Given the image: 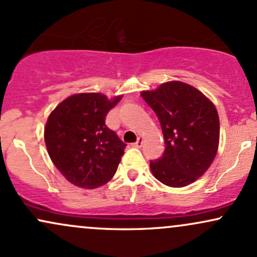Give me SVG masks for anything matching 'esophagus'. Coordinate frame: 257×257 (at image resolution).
<instances>
[{"label":"esophagus","instance_id":"34e87169","mask_svg":"<svg viewBox=\"0 0 257 257\" xmlns=\"http://www.w3.org/2000/svg\"><path fill=\"white\" fill-rule=\"evenodd\" d=\"M143 143H144L143 138H139L138 140L135 141L134 144H133V146H135V147H141V146H143Z\"/></svg>","mask_w":257,"mask_h":257}]
</instances>
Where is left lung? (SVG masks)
Returning a JSON list of instances; mask_svg holds the SVG:
<instances>
[{
  "label": "left lung",
  "mask_w": 257,
  "mask_h": 257,
  "mask_svg": "<svg viewBox=\"0 0 257 257\" xmlns=\"http://www.w3.org/2000/svg\"><path fill=\"white\" fill-rule=\"evenodd\" d=\"M141 96L157 114L166 144L162 157L150 161L153 176L170 187L192 184L208 170L219 147L220 122L214 104L179 81L143 91Z\"/></svg>",
  "instance_id": "left-lung-1"
}]
</instances>
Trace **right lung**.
I'll return each instance as SVG.
<instances>
[{"label":"right lung","mask_w":257,"mask_h":257,"mask_svg":"<svg viewBox=\"0 0 257 257\" xmlns=\"http://www.w3.org/2000/svg\"><path fill=\"white\" fill-rule=\"evenodd\" d=\"M122 96L100 93L69 96L49 114L44 128L47 151L67 181L82 188L106 184L116 173L126 144L105 124Z\"/></svg>","instance_id":"obj_1"}]
</instances>
